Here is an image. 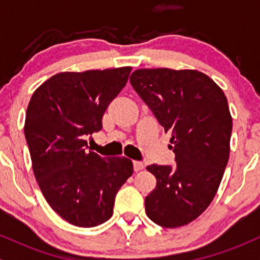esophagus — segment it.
<instances>
[{
  "mask_svg": "<svg viewBox=\"0 0 260 260\" xmlns=\"http://www.w3.org/2000/svg\"><path fill=\"white\" fill-rule=\"evenodd\" d=\"M133 169H134V171L138 172V171H140V170L144 169V165H143L142 161H133Z\"/></svg>",
  "mask_w": 260,
  "mask_h": 260,
  "instance_id": "esophagus-1",
  "label": "esophagus"
}]
</instances>
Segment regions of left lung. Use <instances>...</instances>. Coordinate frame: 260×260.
I'll return each mask as SVG.
<instances>
[{
	"label": "left lung",
	"mask_w": 260,
	"mask_h": 260,
	"mask_svg": "<svg viewBox=\"0 0 260 260\" xmlns=\"http://www.w3.org/2000/svg\"><path fill=\"white\" fill-rule=\"evenodd\" d=\"M131 84L171 133L176 166L149 165L156 187L145 213L162 228L196 220L215 197L230 156L232 117L228 99L207 74L194 70H137Z\"/></svg>",
	"instance_id": "obj_1"
}]
</instances>
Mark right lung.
<instances>
[{
	"label": "right lung",
	"mask_w": 260,
	"mask_h": 260,
	"mask_svg": "<svg viewBox=\"0 0 260 260\" xmlns=\"http://www.w3.org/2000/svg\"><path fill=\"white\" fill-rule=\"evenodd\" d=\"M131 67L62 72L44 82L29 101L24 134L32 171L56 213L78 228H94L113 213L115 197L133 174L127 157H101L85 137L120 94Z\"/></svg>",
	"instance_id": "1"
}]
</instances>
